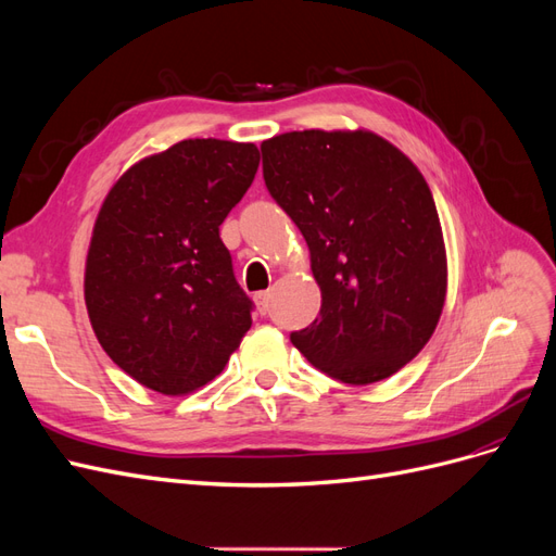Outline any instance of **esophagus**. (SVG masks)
<instances>
[{
	"mask_svg": "<svg viewBox=\"0 0 556 556\" xmlns=\"http://www.w3.org/2000/svg\"><path fill=\"white\" fill-rule=\"evenodd\" d=\"M255 301H257V308L262 315L268 313V304H271V292H257L255 294Z\"/></svg>",
	"mask_w": 556,
	"mask_h": 556,
	"instance_id": "34e87169",
	"label": "esophagus"
}]
</instances>
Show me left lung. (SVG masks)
<instances>
[{"label": "left lung", "mask_w": 556, "mask_h": 556, "mask_svg": "<svg viewBox=\"0 0 556 556\" xmlns=\"http://www.w3.org/2000/svg\"><path fill=\"white\" fill-rule=\"evenodd\" d=\"M264 182L311 250L319 317L294 348L319 371L371 384L427 345L447 292L443 229L425 176L366 129L262 143Z\"/></svg>", "instance_id": "8db88e82"}]
</instances>
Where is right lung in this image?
Returning a JSON list of instances; mask_svg holds the SVG:
<instances>
[{"label": "right lung", "instance_id": "1", "mask_svg": "<svg viewBox=\"0 0 556 556\" xmlns=\"http://www.w3.org/2000/svg\"><path fill=\"white\" fill-rule=\"evenodd\" d=\"M257 166L255 143L188 139L129 166L99 208L86 260L90 325L148 390L204 387L252 325L220 225Z\"/></svg>", "mask_w": 556, "mask_h": 556}]
</instances>
